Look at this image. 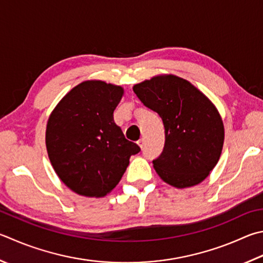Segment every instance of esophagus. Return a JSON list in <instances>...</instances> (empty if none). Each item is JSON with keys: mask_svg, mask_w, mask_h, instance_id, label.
I'll return each mask as SVG.
<instances>
[{"mask_svg": "<svg viewBox=\"0 0 263 263\" xmlns=\"http://www.w3.org/2000/svg\"><path fill=\"white\" fill-rule=\"evenodd\" d=\"M137 144H138V146H139L141 149L142 148H144V146H145V140L144 139H140V140H138L137 141Z\"/></svg>", "mask_w": 263, "mask_h": 263, "instance_id": "34e87169", "label": "esophagus"}]
</instances>
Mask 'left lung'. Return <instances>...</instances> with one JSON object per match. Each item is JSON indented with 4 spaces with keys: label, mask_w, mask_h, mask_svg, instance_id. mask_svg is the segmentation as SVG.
<instances>
[{
    "label": "left lung",
    "mask_w": 263,
    "mask_h": 263,
    "mask_svg": "<svg viewBox=\"0 0 263 263\" xmlns=\"http://www.w3.org/2000/svg\"><path fill=\"white\" fill-rule=\"evenodd\" d=\"M133 92L163 122L164 148L153 160L156 173L177 189L201 183L217 164L224 142L222 118L211 100L174 74L145 80Z\"/></svg>",
    "instance_id": "1"
}]
</instances>
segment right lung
<instances>
[{"instance_id": "obj_1", "label": "right lung", "mask_w": 263, "mask_h": 263, "mask_svg": "<svg viewBox=\"0 0 263 263\" xmlns=\"http://www.w3.org/2000/svg\"><path fill=\"white\" fill-rule=\"evenodd\" d=\"M121 86L87 80L73 87L50 114L46 146L60 179L85 197H104L116 187L140 147L125 139L114 121Z\"/></svg>"}]
</instances>
